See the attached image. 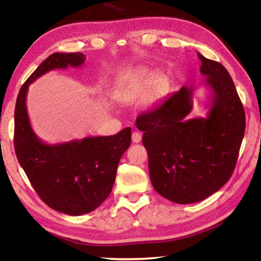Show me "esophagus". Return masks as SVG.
Wrapping results in <instances>:
<instances>
[{
    "mask_svg": "<svg viewBox=\"0 0 261 261\" xmlns=\"http://www.w3.org/2000/svg\"><path fill=\"white\" fill-rule=\"evenodd\" d=\"M132 141H134V143H136V144H138V143H140L141 141V135L139 134V132H134V134H132Z\"/></svg>",
    "mask_w": 261,
    "mask_h": 261,
    "instance_id": "obj_1",
    "label": "esophagus"
}]
</instances>
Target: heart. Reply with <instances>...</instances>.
Here are the masks:
<instances>
[{"label": "heart", "mask_w": 261, "mask_h": 261, "mask_svg": "<svg viewBox=\"0 0 261 261\" xmlns=\"http://www.w3.org/2000/svg\"><path fill=\"white\" fill-rule=\"evenodd\" d=\"M168 77L161 71L152 73L148 70H137L130 76L121 79L116 87V98L124 102H131L143 95L146 103L160 99L168 90Z\"/></svg>", "instance_id": "1"}]
</instances>
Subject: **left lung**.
<instances>
[{"label":"left lung","mask_w":261,"mask_h":261,"mask_svg":"<svg viewBox=\"0 0 261 261\" xmlns=\"http://www.w3.org/2000/svg\"><path fill=\"white\" fill-rule=\"evenodd\" d=\"M198 57L210 91L207 117L187 118L193 106L190 85L136 120L153 188L177 204L204 200L228 182L245 132L244 108L230 74L219 62Z\"/></svg>","instance_id":"obj_1"}]
</instances>
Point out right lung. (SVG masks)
I'll return each mask as SVG.
<instances>
[{
  "label": "right lung",
  "mask_w": 261,
  "mask_h": 261,
  "mask_svg": "<svg viewBox=\"0 0 261 261\" xmlns=\"http://www.w3.org/2000/svg\"><path fill=\"white\" fill-rule=\"evenodd\" d=\"M82 53H54L21 86L15 108V152L31 184L43 202L61 213L82 215L94 211L112 192L118 162L131 144V129L117 135L87 137L49 145L31 126L26 94L31 83L54 69L79 68Z\"/></svg>",
  "instance_id": "1"
}]
</instances>
